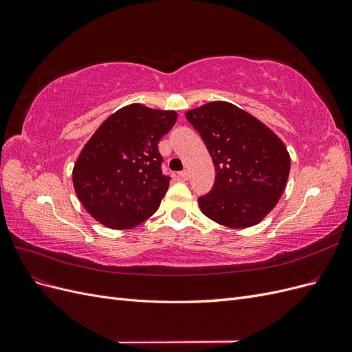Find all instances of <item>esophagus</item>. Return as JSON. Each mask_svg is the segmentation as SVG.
Segmentation results:
<instances>
[{
    "label": "esophagus",
    "mask_w": 352,
    "mask_h": 352,
    "mask_svg": "<svg viewBox=\"0 0 352 352\" xmlns=\"http://www.w3.org/2000/svg\"><path fill=\"white\" fill-rule=\"evenodd\" d=\"M179 177L186 180V179L189 177V172H188V170H184V172H180V173H179Z\"/></svg>",
    "instance_id": "34e87169"
}]
</instances>
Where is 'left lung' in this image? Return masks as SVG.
Returning <instances> with one entry per match:
<instances>
[{"label": "left lung", "instance_id": "8db88e82", "mask_svg": "<svg viewBox=\"0 0 352 352\" xmlns=\"http://www.w3.org/2000/svg\"><path fill=\"white\" fill-rule=\"evenodd\" d=\"M216 167L211 192L198 199L201 211L230 229L258 225L286 188L291 157L280 138L254 116L226 101L185 113Z\"/></svg>", "mask_w": 352, "mask_h": 352}]
</instances>
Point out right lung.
<instances>
[{
    "mask_svg": "<svg viewBox=\"0 0 352 352\" xmlns=\"http://www.w3.org/2000/svg\"><path fill=\"white\" fill-rule=\"evenodd\" d=\"M177 120L173 110L129 104L105 119L73 167V186L89 214L110 229H132L158 210L170 177L158 142Z\"/></svg>",
    "mask_w": 352,
    "mask_h": 352,
    "instance_id": "1",
    "label": "right lung"
}]
</instances>
